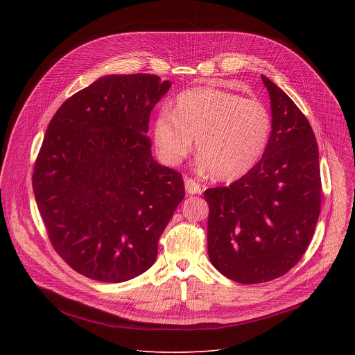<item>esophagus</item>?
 Instances as JSON below:
<instances>
[{
    "instance_id": "34e87169",
    "label": "esophagus",
    "mask_w": 355,
    "mask_h": 355,
    "mask_svg": "<svg viewBox=\"0 0 355 355\" xmlns=\"http://www.w3.org/2000/svg\"><path fill=\"white\" fill-rule=\"evenodd\" d=\"M184 184H185V191L189 195H195V193L202 192V185L199 182H196L195 180H192V178H187Z\"/></svg>"
}]
</instances>
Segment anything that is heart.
I'll return each instance as SVG.
<instances>
[{"label": "heart", "instance_id": "heart-1", "mask_svg": "<svg viewBox=\"0 0 355 355\" xmlns=\"http://www.w3.org/2000/svg\"><path fill=\"white\" fill-rule=\"evenodd\" d=\"M272 129L268 108L259 99L215 88L182 91L171 112L162 111L153 125L160 159L178 166L195 139L198 163L214 177L232 181L251 171L266 153Z\"/></svg>", "mask_w": 355, "mask_h": 355}]
</instances>
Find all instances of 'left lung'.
Wrapping results in <instances>:
<instances>
[{
  "label": "left lung",
  "mask_w": 355,
  "mask_h": 355,
  "mask_svg": "<svg viewBox=\"0 0 355 355\" xmlns=\"http://www.w3.org/2000/svg\"><path fill=\"white\" fill-rule=\"evenodd\" d=\"M272 130L263 159L229 187L209 188L208 254L239 284L286 274L305 254L320 214L322 181L315 133L293 101L261 76Z\"/></svg>",
  "instance_id": "left-lung-1"
}]
</instances>
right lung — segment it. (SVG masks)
Here are the masks:
<instances>
[{"label": "right lung", "mask_w": 355, "mask_h": 355, "mask_svg": "<svg viewBox=\"0 0 355 355\" xmlns=\"http://www.w3.org/2000/svg\"><path fill=\"white\" fill-rule=\"evenodd\" d=\"M151 74H111L70 96L50 121L33 193L50 243L77 272L125 282L155 264L184 199L182 175L160 166L146 136L170 89Z\"/></svg>", "instance_id": "add662e5"}]
</instances>
